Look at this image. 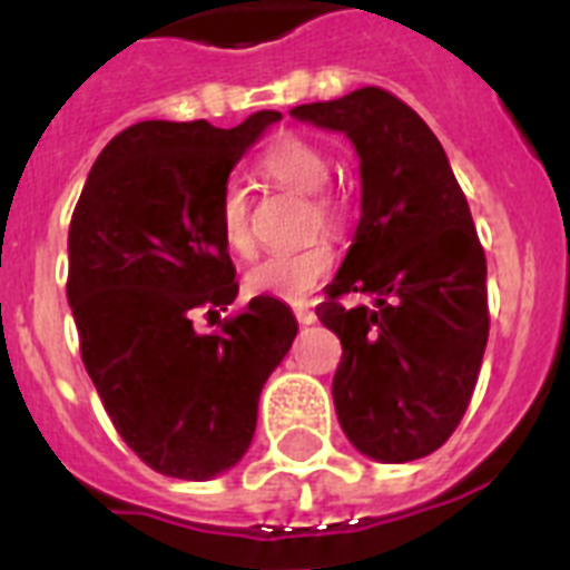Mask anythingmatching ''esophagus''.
Listing matches in <instances>:
<instances>
[{
  "label": "esophagus",
  "mask_w": 570,
  "mask_h": 570,
  "mask_svg": "<svg viewBox=\"0 0 570 570\" xmlns=\"http://www.w3.org/2000/svg\"><path fill=\"white\" fill-rule=\"evenodd\" d=\"M294 316H296V322H299V325H314V322H316V314L308 308V305H305V302L294 305Z\"/></svg>",
  "instance_id": "esophagus-1"
}]
</instances>
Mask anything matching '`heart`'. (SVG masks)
Wrapping results in <instances>:
<instances>
[{"instance_id": "obj_1", "label": "heart", "mask_w": 570, "mask_h": 570, "mask_svg": "<svg viewBox=\"0 0 570 570\" xmlns=\"http://www.w3.org/2000/svg\"><path fill=\"white\" fill-rule=\"evenodd\" d=\"M259 170L279 188L296 194H314L311 199V230H342L345 225V203L336 194L322 190L328 185L331 159L328 154L302 136H279L259 159ZM216 225L230 254L250 256L256 250L254 228H250V203L245 188L228 183L216 199ZM334 268V245L328 239H314L299 250H282V254L262 259L248 274L245 285L250 294L276 296V299L296 302L305 299Z\"/></svg>"}]
</instances>
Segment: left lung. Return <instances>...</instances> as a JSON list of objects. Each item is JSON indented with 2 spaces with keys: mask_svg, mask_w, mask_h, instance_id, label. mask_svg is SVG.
Returning a JSON list of instances; mask_svg holds the SVG:
<instances>
[{
  "mask_svg": "<svg viewBox=\"0 0 570 570\" xmlns=\"http://www.w3.org/2000/svg\"><path fill=\"white\" fill-rule=\"evenodd\" d=\"M360 154L362 219L316 316L342 342L334 405L380 462L434 454L471 402L488 342L485 250L434 130L391 90L291 108ZM365 293L347 309L341 296Z\"/></svg>",
  "mask_w": 570,
  "mask_h": 570,
  "instance_id": "left-lung-1",
  "label": "left lung"
}]
</instances>
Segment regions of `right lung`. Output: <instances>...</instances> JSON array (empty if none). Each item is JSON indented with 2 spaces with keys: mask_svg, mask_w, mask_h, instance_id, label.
<instances>
[{
  "mask_svg": "<svg viewBox=\"0 0 570 570\" xmlns=\"http://www.w3.org/2000/svg\"><path fill=\"white\" fill-rule=\"evenodd\" d=\"M279 110L236 128L136 122L94 163L68 230V302L88 376L128 448L176 480H210L248 451L256 405L296 320L239 282L216 199ZM203 313L217 331L199 335Z\"/></svg>",
  "mask_w": 570,
  "mask_h": 570,
  "instance_id": "add662e5",
  "label": "right lung"
}]
</instances>
